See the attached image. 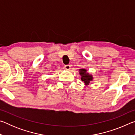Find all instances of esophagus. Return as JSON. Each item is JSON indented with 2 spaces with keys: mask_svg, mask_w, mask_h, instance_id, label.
I'll use <instances>...</instances> for the list:
<instances>
[{
  "mask_svg": "<svg viewBox=\"0 0 135 135\" xmlns=\"http://www.w3.org/2000/svg\"><path fill=\"white\" fill-rule=\"evenodd\" d=\"M64 68L65 70H70L71 69V66H70V65H66L64 66Z\"/></svg>",
  "mask_w": 135,
  "mask_h": 135,
  "instance_id": "1",
  "label": "esophagus"
}]
</instances>
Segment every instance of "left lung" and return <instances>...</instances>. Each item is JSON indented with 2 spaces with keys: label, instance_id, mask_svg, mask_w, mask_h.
<instances>
[{
  "label": "left lung",
  "instance_id": "1",
  "mask_svg": "<svg viewBox=\"0 0 135 135\" xmlns=\"http://www.w3.org/2000/svg\"><path fill=\"white\" fill-rule=\"evenodd\" d=\"M79 73L81 76V80L83 81H84L85 85H88L90 84V82L92 81L93 77L92 75L89 74L87 72V70L85 69H80Z\"/></svg>",
  "mask_w": 135,
  "mask_h": 135
}]
</instances>
